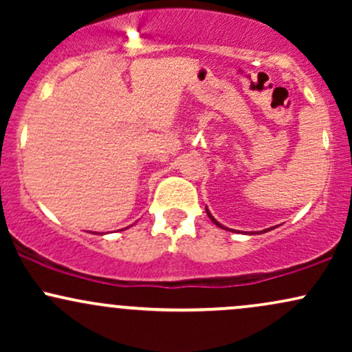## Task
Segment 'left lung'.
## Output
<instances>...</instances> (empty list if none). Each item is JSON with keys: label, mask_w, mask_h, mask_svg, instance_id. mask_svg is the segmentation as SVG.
<instances>
[{"label": "left lung", "mask_w": 352, "mask_h": 352, "mask_svg": "<svg viewBox=\"0 0 352 352\" xmlns=\"http://www.w3.org/2000/svg\"><path fill=\"white\" fill-rule=\"evenodd\" d=\"M205 210H207V208H205ZM207 215L210 217V220H212V221H213V223H215V225H217V227H220V228H225V227H221V225H220V223H218V221L215 220V218H213V217H212V213H210V212H208V210H207ZM225 230H228V228H225Z\"/></svg>", "instance_id": "obj_1"}]
</instances>
